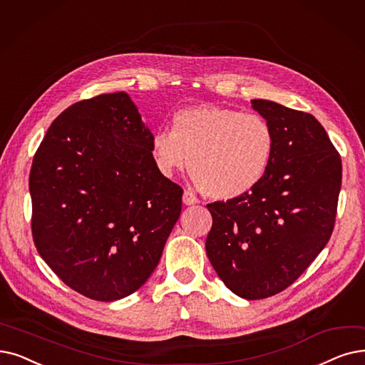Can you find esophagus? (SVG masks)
Instances as JSON below:
<instances>
[{
  "mask_svg": "<svg viewBox=\"0 0 365 365\" xmlns=\"http://www.w3.org/2000/svg\"><path fill=\"white\" fill-rule=\"evenodd\" d=\"M198 202V200H197V197L191 192V191H185L183 192V204H186V205H194V204H197Z\"/></svg>",
  "mask_w": 365,
  "mask_h": 365,
  "instance_id": "esophagus-1",
  "label": "esophagus"
}]
</instances>
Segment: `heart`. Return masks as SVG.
Masks as SVG:
<instances>
[{
  "instance_id": "obj_1",
  "label": "heart",
  "mask_w": 365,
  "mask_h": 365,
  "mask_svg": "<svg viewBox=\"0 0 365 365\" xmlns=\"http://www.w3.org/2000/svg\"><path fill=\"white\" fill-rule=\"evenodd\" d=\"M150 150L164 176L171 178L189 164L210 197L237 200L264 180L274 153V131L258 113L200 104L179 110L173 130L155 131Z\"/></svg>"
}]
</instances>
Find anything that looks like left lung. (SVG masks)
I'll list each match as a JSON object with an SVG mask.
<instances>
[{
  "label": "left lung",
  "mask_w": 365,
  "mask_h": 365,
  "mask_svg": "<svg viewBox=\"0 0 365 365\" xmlns=\"http://www.w3.org/2000/svg\"><path fill=\"white\" fill-rule=\"evenodd\" d=\"M252 107L274 131L273 160L252 192L207 204L213 224L205 250L235 295L261 299L291 287L328 243L341 158L310 113L268 100Z\"/></svg>",
  "instance_id": "obj_1"
}]
</instances>
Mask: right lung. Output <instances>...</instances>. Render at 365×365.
Here are the masks:
<instances>
[{
    "label": "right lung",
    "mask_w": 365,
    "mask_h": 365,
    "mask_svg": "<svg viewBox=\"0 0 365 365\" xmlns=\"http://www.w3.org/2000/svg\"><path fill=\"white\" fill-rule=\"evenodd\" d=\"M152 137L128 93H101L64 110L34 155V245L91 299L135 292L180 216L183 189L156 168Z\"/></svg>",
    "instance_id": "1"
}]
</instances>
